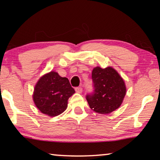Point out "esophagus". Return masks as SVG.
<instances>
[{
	"label": "esophagus",
	"mask_w": 160,
	"mask_h": 160,
	"mask_svg": "<svg viewBox=\"0 0 160 160\" xmlns=\"http://www.w3.org/2000/svg\"><path fill=\"white\" fill-rule=\"evenodd\" d=\"M75 90L77 93H81L82 92V88H81V87H78V88H75Z\"/></svg>",
	"instance_id": "obj_1"
}]
</instances>
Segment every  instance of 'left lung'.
I'll use <instances>...</instances> for the list:
<instances>
[{"mask_svg":"<svg viewBox=\"0 0 160 160\" xmlns=\"http://www.w3.org/2000/svg\"><path fill=\"white\" fill-rule=\"evenodd\" d=\"M94 92L86 96L90 109L101 114H107L117 109L126 94L123 78L112 67H96L92 72Z\"/></svg>","mask_w":160,"mask_h":160,"instance_id":"obj_1","label":"left lung"}]
</instances>
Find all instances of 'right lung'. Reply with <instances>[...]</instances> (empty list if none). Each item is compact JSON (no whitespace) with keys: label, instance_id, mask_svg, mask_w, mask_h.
Wrapping results in <instances>:
<instances>
[{"label":"right lung","instance_id":"add662e5","mask_svg":"<svg viewBox=\"0 0 160 160\" xmlns=\"http://www.w3.org/2000/svg\"><path fill=\"white\" fill-rule=\"evenodd\" d=\"M75 92L67 78L51 71L38 80L34 87L33 100L42 113L53 117L67 109L68 100Z\"/></svg>","mask_w":160,"mask_h":160}]
</instances>
